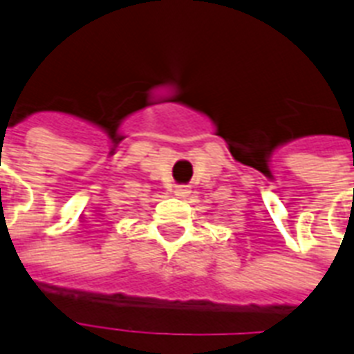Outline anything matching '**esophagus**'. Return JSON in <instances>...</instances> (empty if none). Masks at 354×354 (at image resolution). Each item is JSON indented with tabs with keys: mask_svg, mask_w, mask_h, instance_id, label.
Wrapping results in <instances>:
<instances>
[{
	"mask_svg": "<svg viewBox=\"0 0 354 354\" xmlns=\"http://www.w3.org/2000/svg\"><path fill=\"white\" fill-rule=\"evenodd\" d=\"M174 194H176L178 198H187L189 194H191V189L185 187V185H180V187L174 189Z\"/></svg>",
	"mask_w": 354,
	"mask_h": 354,
	"instance_id": "obj_1",
	"label": "esophagus"
}]
</instances>
